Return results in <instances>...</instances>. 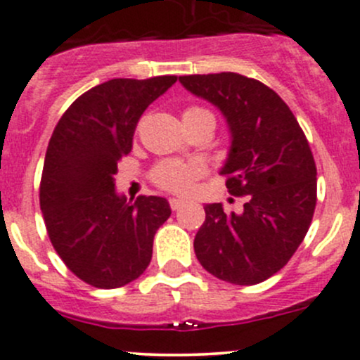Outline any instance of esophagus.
<instances>
[{
  "instance_id": "1",
  "label": "esophagus",
  "mask_w": 360,
  "mask_h": 360,
  "mask_svg": "<svg viewBox=\"0 0 360 360\" xmlns=\"http://www.w3.org/2000/svg\"><path fill=\"white\" fill-rule=\"evenodd\" d=\"M169 204H170V209H172V211H177V209L183 207L184 200H181V198H170Z\"/></svg>"
}]
</instances>
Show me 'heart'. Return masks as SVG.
<instances>
[{
	"mask_svg": "<svg viewBox=\"0 0 360 360\" xmlns=\"http://www.w3.org/2000/svg\"><path fill=\"white\" fill-rule=\"evenodd\" d=\"M212 116L207 109L202 107H188L184 109L183 120ZM214 117V116H212ZM204 174V165L200 162H181V160H163L153 169L151 179L156 186L174 193H184L191 188L193 181Z\"/></svg>",
	"mask_w": 360,
	"mask_h": 360,
	"instance_id": "obj_1",
	"label": "heart"
}]
</instances>
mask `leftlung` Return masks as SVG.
<instances>
[{
	"label": "left lung",
	"instance_id": "left-lung-1",
	"mask_svg": "<svg viewBox=\"0 0 360 360\" xmlns=\"http://www.w3.org/2000/svg\"><path fill=\"white\" fill-rule=\"evenodd\" d=\"M188 91L218 107L232 144L221 169L240 212L204 207L193 248L218 280L257 285L287 265L316 205V167L308 139L287 103L260 80L233 72L184 75Z\"/></svg>",
	"mask_w": 360,
	"mask_h": 360
}]
</instances>
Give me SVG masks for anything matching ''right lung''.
I'll list each match as a JSON object with an SVG mask.
<instances>
[{
  "mask_svg": "<svg viewBox=\"0 0 360 360\" xmlns=\"http://www.w3.org/2000/svg\"><path fill=\"white\" fill-rule=\"evenodd\" d=\"M177 80L112 79L66 109L49 141L40 209L49 239L84 283L120 288L137 280L153 257L155 233L170 216L162 197L117 195V163L131 151L144 110Z\"/></svg>",
  "mask_w": 360,
  "mask_h": 360,
  "instance_id": "add662e5",
  "label": "right lung"
}]
</instances>
